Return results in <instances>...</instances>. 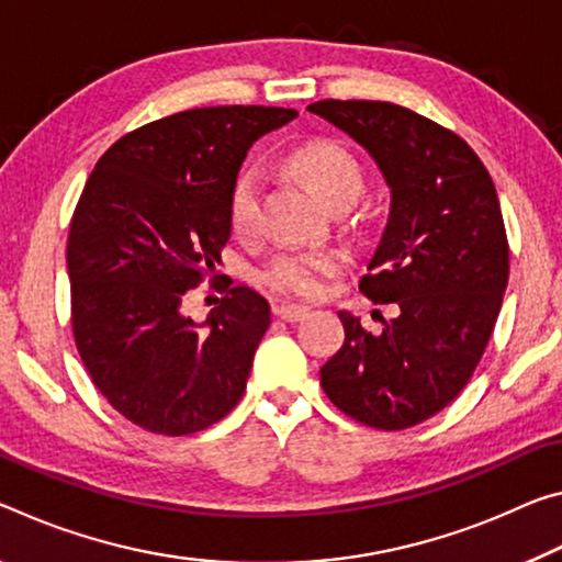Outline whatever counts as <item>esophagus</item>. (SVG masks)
Wrapping results in <instances>:
<instances>
[{
    "label": "esophagus",
    "mask_w": 562,
    "mask_h": 562,
    "mask_svg": "<svg viewBox=\"0 0 562 562\" xmlns=\"http://www.w3.org/2000/svg\"><path fill=\"white\" fill-rule=\"evenodd\" d=\"M274 317L284 319V323H297V319L310 315V307L305 305H274Z\"/></svg>",
    "instance_id": "esophagus-1"
}]
</instances>
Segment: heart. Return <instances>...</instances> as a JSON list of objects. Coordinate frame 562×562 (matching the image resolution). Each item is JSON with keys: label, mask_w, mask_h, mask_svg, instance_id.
Masks as SVG:
<instances>
[{"label": "heart", "mask_w": 562, "mask_h": 562, "mask_svg": "<svg viewBox=\"0 0 562 562\" xmlns=\"http://www.w3.org/2000/svg\"><path fill=\"white\" fill-rule=\"evenodd\" d=\"M292 169L323 194L327 204H333L342 194L362 192V172L355 157L340 145L329 139H315L295 149L290 157ZM229 222L237 235H249L260 222V180L255 172L239 177L229 202ZM340 270L335 255L329 252H288L270 262L262 280L270 288L290 295L317 297L325 290V280Z\"/></svg>", "instance_id": "heart-1"}]
</instances>
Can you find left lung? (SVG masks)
Wrapping results in <instances>:
<instances>
[{
	"label": "left lung",
	"instance_id": "obj_1",
	"mask_svg": "<svg viewBox=\"0 0 562 562\" xmlns=\"http://www.w3.org/2000/svg\"><path fill=\"white\" fill-rule=\"evenodd\" d=\"M307 110L358 142L387 184L360 290L397 305L378 335L340 310L345 342L319 382L358 423L405 430L460 395L493 335L510 270L501 202L468 142L417 112L362 100Z\"/></svg>",
	"mask_w": 562,
	"mask_h": 562
}]
</instances>
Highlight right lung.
Returning <instances> with one entry per match:
<instances>
[{
  "label": "right lung",
  "instance_id": "right-lung-1",
  "mask_svg": "<svg viewBox=\"0 0 562 562\" xmlns=\"http://www.w3.org/2000/svg\"><path fill=\"white\" fill-rule=\"evenodd\" d=\"M297 117L284 106H202L149 122L106 149L67 239L72 329L97 390L157 435L222 420L247 387L270 302L227 288L204 323L187 290L220 262L249 147Z\"/></svg>",
  "mask_w": 562,
  "mask_h": 562
}]
</instances>
